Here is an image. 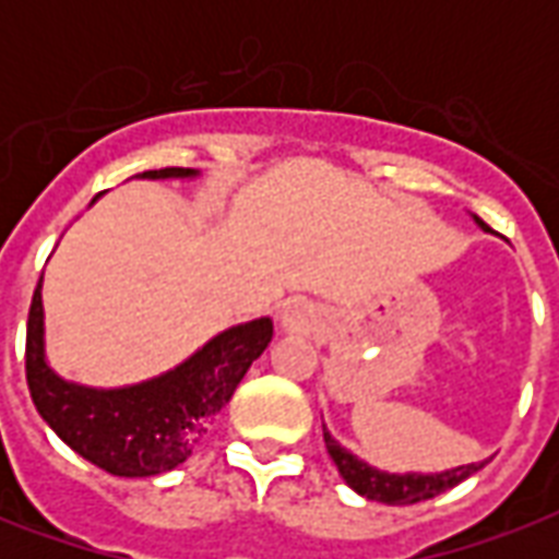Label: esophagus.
Instances as JSON below:
<instances>
[{
	"instance_id": "1",
	"label": "esophagus",
	"mask_w": 559,
	"mask_h": 559,
	"mask_svg": "<svg viewBox=\"0 0 559 559\" xmlns=\"http://www.w3.org/2000/svg\"><path fill=\"white\" fill-rule=\"evenodd\" d=\"M281 324H284V331H305V313H298V310H287V313L281 316Z\"/></svg>"
}]
</instances>
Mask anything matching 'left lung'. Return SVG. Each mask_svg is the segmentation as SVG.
I'll return each mask as SVG.
<instances>
[{
    "instance_id": "obj_1",
    "label": "left lung",
    "mask_w": 559,
    "mask_h": 559,
    "mask_svg": "<svg viewBox=\"0 0 559 559\" xmlns=\"http://www.w3.org/2000/svg\"><path fill=\"white\" fill-rule=\"evenodd\" d=\"M476 223L487 228L481 217H476ZM324 447L331 452L333 464L340 467V476L345 478V485L350 490H357L359 496L371 499V502L382 504H417L424 502V499H435L438 493H447L450 487L461 485L464 478H469L473 473L485 467V461H481V464L452 467L443 469V473H426V476L424 473H385V469L371 467L362 459H357L354 452L345 450L328 429H324Z\"/></svg>"
}]
</instances>
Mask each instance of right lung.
Instances as JSON below:
<instances>
[{"label":"right lung","mask_w":559,"mask_h":559,"mask_svg":"<svg viewBox=\"0 0 559 559\" xmlns=\"http://www.w3.org/2000/svg\"><path fill=\"white\" fill-rule=\"evenodd\" d=\"M193 168L144 170L139 179H191ZM39 278L25 333V380L39 417L66 447L112 476L147 478L179 467L209 432L254 359L272 342V322L237 324L205 342L174 371L124 389L66 382L46 362Z\"/></svg>","instance_id":"obj_1"}]
</instances>
